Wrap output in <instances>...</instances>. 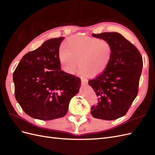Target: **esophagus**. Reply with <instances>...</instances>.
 Returning <instances> with one entry per match:
<instances>
[{"instance_id":"esophagus-1","label":"esophagus","mask_w":155,"mask_h":155,"mask_svg":"<svg viewBox=\"0 0 155 155\" xmlns=\"http://www.w3.org/2000/svg\"><path fill=\"white\" fill-rule=\"evenodd\" d=\"M88 83V81L86 79H81V84L82 85H87Z\"/></svg>"}]
</instances>
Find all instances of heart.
<instances>
[{
	"instance_id": "obj_1",
	"label": "heart",
	"mask_w": 155,
	"mask_h": 155,
	"mask_svg": "<svg viewBox=\"0 0 155 155\" xmlns=\"http://www.w3.org/2000/svg\"><path fill=\"white\" fill-rule=\"evenodd\" d=\"M112 55V46L107 40L73 36L60 47L58 59L61 68L67 74H74L79 64L81 76L96 77L105 71Z\"/></svg>"
}]
</instances>
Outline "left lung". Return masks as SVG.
<instances>
[{
  "label": "left lung",
  "mask_w": 155,
  "mask_h": 155,
  "mask_svg": "<svg viewBox=\"0 0 155 155\" xmlns=\"http://www.w3.org/2000/svg\"><path fill=\"white\" fill-rule=\"evenodd\" d=\"M110 43L112 55L105 71L88 81L98 97L96 107H92L95 118L113 120L125 116L138 94L143 61L138 50L117 32L92 34Z\"/></svg>",
  "instance_id": "left-lung-1"
}]
</instances>
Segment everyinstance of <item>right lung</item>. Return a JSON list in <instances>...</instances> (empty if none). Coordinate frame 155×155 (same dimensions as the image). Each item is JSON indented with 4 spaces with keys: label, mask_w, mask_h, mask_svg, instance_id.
Here are the masks:
<instances>
[{
    "label": "right lung",
    "mask_w": 155,
    "mask_h": 155,
    "mask_svg": "<svg viewBox=\"0 0 155 155\" xmlns=\"http://www.w3.org/2000/svg\"><path fill=\"white\" fill-rule=\"evenodd\" d=\"M64 39H48L26 54L13 72L16 100L25 113L35 119L64 116L70 100L81 87L80 79L61 70L58 53Z\"/></svg>",
    "instance_id": "obj_1"
}]
</instances>
